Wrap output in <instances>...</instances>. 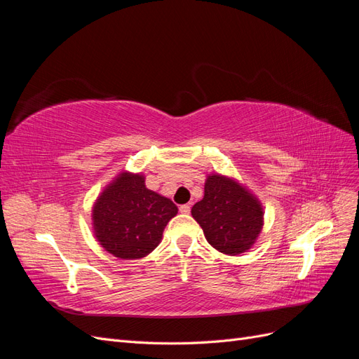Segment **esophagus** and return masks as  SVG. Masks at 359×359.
<instances>
[{
    "label": "esophagus",
    "mask_w": 359,
    "mask_h": 359,
    "mask_svg": "<svg viewBox=\"0 0 359 359\" xmlns=\"http://www.w3.org/2000/svg\"><path fill=\"white\" fill-rule=\"evenodd\" d=\"M180 212H181V214H190V205H189V203L181 205V206H180Z\"/></svg>",
    "instance_id": "1"
}]
</instances>
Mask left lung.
Instances as JSON below:
<instances>
[{"label":"left lung","instance_id":"8db88e82","mask_svg":"<svg viewBox=\"0 0 359 359\" xmlns=\"http://www.w3.org/2000/svg\"><path fill=\"white\" fill-rule=\"evenodd\" d=\"M193 219L206 241L224 255H241L252 247L262 229L264 211L259 201L231 178L210 175L203 199L193 205Z\"/></svg>","mask_w":359,"mask_h":359}]
</instances>
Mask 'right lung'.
I'll list each match as a JSON object with an SVG mask.
<instances>
[{
    "label": "right lung",
    "mask_w": 359,
    "mask_h": 359,
    "mask_svg": "<svg viewBox=\"0 0 359 359\" xmlns=\"http://www.w3.org/2000/svg\"><path fill=\"white\" fill-rule=\"evenodd\" d=\"M177 205L145 187V178L121 173L97 199L93 224L106 252L119 259H140L160 244Z\"/></svg>",
    "instance_id": "right-lung-1"
}]
</instances>
